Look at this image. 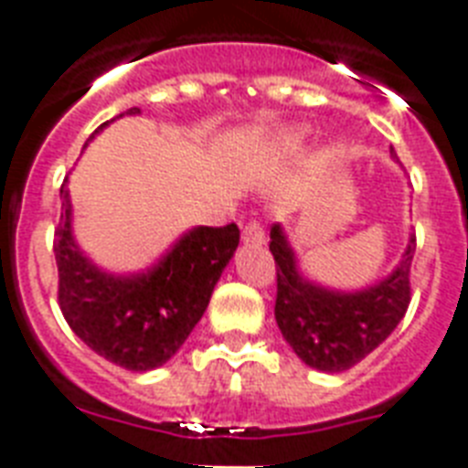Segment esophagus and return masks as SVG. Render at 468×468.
Masks as SVG:
<instances>
[{"label": "esophagus", "mask_w": 468, "mask_h": 468, "mask_svg": "<svg viewBox=\"0 0 468 468\" xmlns=\"http://www.w3.org/2000/svg\"><path fill=\"white\" fill-rule=\"evenodd\" d=\"M242 240L248 242V245H262L264 242V228L260 220H248L245 226H242Z\"/></svg>", "instance_id": "34e87169"}]
</instances>
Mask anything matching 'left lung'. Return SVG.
I'll use <instances>...</instances> for the list:
<instances>
[{"label":"left lung","instance_id":"8db88e82","mask_svg":"<svg viewBox=\"0 0 468 468\" xmlns=\"http://www.w3.org/2000/svg\"><path fill=\"white\" fill-rule=\"evenodd\" d=\"M270 250L277 262L274 318L293 352L313 369L345 371L374 352L393 333L410 303V262L415 238L391 277L359 293H335L301 279L279 226Z\"/></svg>","mask_w":468,"mask_h":468}]
</instances>
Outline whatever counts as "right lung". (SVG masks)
I'll use <instances>...</instances> for the list:
<instances>
[{
    "mask_svg": "<svg viewBox=\"0 0 468 468\" xmlns=\"http://www.w3.org/2000/svg\"><path fill=\"white\" fill-rule=\"evenodd\" d=\"M126 113H141V109L133 106ZM60 194L65 201L53 252L58 303L68 325L87 347L116 367L128 371L162 367L204 315L213 286L240 242V230L235 223L198 226L182 235L145 274L112 277L99 271L75 245L65 186Z\"/></svg>",
    "mask_w": 468,
    "mask_h": 468,
    "instance_id": "obj_1",
    "label": "right lung"
}]
</instances>
